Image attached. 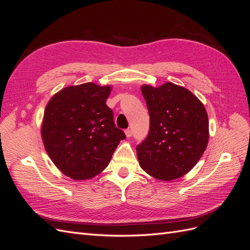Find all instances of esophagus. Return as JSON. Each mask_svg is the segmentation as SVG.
Wrapping results in <instances>:
<instances>
[{
	"label": "esophagus",
	"mask_w": 250,
	"mask_h": 250,
	"mask_svg": "<svg viewBox=\"0 0 250 250\" xmlns=\"http://www.w3.org/2000/svg\"><path fill=\"white\" fill-rule=\"evenodd\" d=\"M125 134H126L127 138H130L131 135H132V131H131L130 129H127V130L125 131Z\"/></svg>",
	"instance_id": "34e87169"
}]
</instances>
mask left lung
<instances>
[{
	"label": "left lung",
	"mask_w": 250,
	"mask_h": 250,
	"mask_svg": "<svg viewBox=\"0 0 250 250\" xmlns=\"http://www.w3.org/2000/svg\"><path fill=\"white\" fill-rule=\"evenodd\" d=\"M150 116L147 138L137 146L142 169L169 181L194 168L207 149L208 118L203 104L190 90L166 82L143 85Z\"/></svg>",
	"instance_id": "1"
}]
</instances>
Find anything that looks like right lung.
Listing matches in <instances>:
<instances>
[{"instance_id": "obj_1", "label": "right lung", "mask_w": 250, "mask_h": 250, "mask_svg": "<svg viewBox=\"0 0 250 250\" xmlns=\"http://www.w3.org/2000/svg\"><path fill=\"white\" fill-rule=\"evenodd\" d=\"M111 86L92 82L67 86L44 109L42 138L52 162L64 175L89 179L107 167L125 133L106 105Z\"/></svg>"}]
</instances>
